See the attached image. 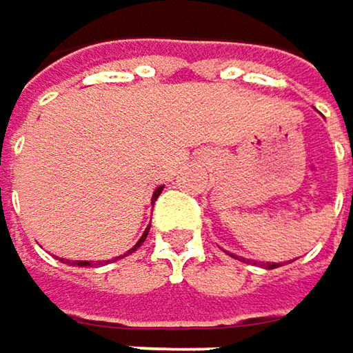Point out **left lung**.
<instances>
[{
	"label": "left lung",
	"mask_w": 353,
	"mask_h": 353,
	"mask_svg": "<svg viewBox=\"0 0 353 353\" xmlns=\"http://www.w3.org/2000/svg\"><path fill=\"white\" fill-rule=\"evenodd\" d=\"M235 257V255H233ZM235 259H239V257H235ZM239 261H245V259H239ZM265 269H277V267H281V263H263Z\"/></svg>",
	"instance_id": "obj_1"
}]
</instances>
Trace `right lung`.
Instances as JSON below:
<instances>
[{"instance_id": "1", "label": "right lung", "mask_w": 353, "mask_h": 353, "mask_svg": "<svg viewBox=\"0 0 353 353\" xmlns=\"http://www.w3.org/2000/svg\"><path fill=\"white\" fill-rule=\"evenodd\" d=\"M163 189H164V185H161V187H157V189H154V192H152V203H154V201L159 199V194L163 192ZM148 229H150V227H148ZM148 229H146V231L142 233V237H140L139 243H137V245H134L132 249H128V251H126L124 255H118V257H114L112 261H118V259H122V257H126V255H130V253H134V251L139 249L140 245L144 243V239H146V235H148ZM62 261H63V259H62ZM65 263L74 265V267H88V265H100V263H102V261H96V263H94V261H68V259H65Z\"/></svg>"}]
</instances>
